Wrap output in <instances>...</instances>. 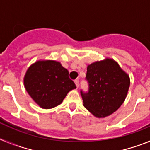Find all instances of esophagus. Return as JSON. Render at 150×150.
I'll return each mask as SVG.
<instances>
[{"mask_svg": "<svg viewBox=\"0 0 150 150\" xmlns=\"http://www.w3.org/2000/svg\"><path fill=\"white\" fill-rule=\"evenodd\" d=\"M74 83H75L76 87L78 88V87H79V80H78V79H75V80H74Z\"/></svg>", "mask_w": 150, "mask_h": 150, "instance_id": "1", "label": "esophagus"}]
</instances>
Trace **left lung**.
<instances>
[{"mask_svg":"<svg viewBox=\"0 0 150 150\" xmlns=\"http://www.w3.org/2000/svg\"><path fill=\"white\" fill-rule=\"evenodd\" d=\"M86 80L88 91L80 90L83 105L96 117L110 116L122 104L130 86L129 76L112 59L91 64Z\"/></svg>","mask_w":150,"mask_h":150,"instance_id":"obj_1","label":"left lung"}]
</instances>
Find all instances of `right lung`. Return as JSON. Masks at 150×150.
I'll list each match as a JSON object with an SVG mask.
<instances>
[{
	"mask_svg": "<svg viewBox=\"0 0 150 150\" xmlns=\"http://www.w3.org/2000/svg\"><path fill=\"white\" fill-rule=\"evenodd\" d=\"M68 74L59 62L39 61L29 67L24 83L28 93L40 107L50 109L59 105L68 91L76 88Z\"/></svg>",
	"mask_w": 150,
	"mask_h": 150,
	"instance_id": "right-lung-1",
	"label": "right lung"
}]
</instances>
